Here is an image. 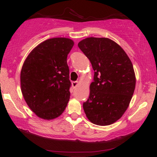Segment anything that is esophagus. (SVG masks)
Instances as JSON below:
<instances>
[{
	"label": "esophagus",
	"mask_w": 157,
	"mask_h": 157,
	"mask_svg": "<svg viewBox=\"0 0 157 157\" xmlns=\"http://www.w3.org/2000/svg\"><path fill=\"white\" fill-rule=\"evenodd\" d=\"M78 83H79V81H73V82H72L73 87L76 88V87L78 85Z\"/></svg>",
	"instance_id": "obj_1"
}]
</instances>
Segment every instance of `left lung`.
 Here are the masks:
<instances>
[{"instance_id":"obj_1","label":"left lung","mask_w":157,"mask_h":157,"mask_svg":"<svg viewBox=\"0 0 157 157\" xmlns=\"http://www.w3.org/2000/svg\"><path fill=\"white\" fill-rule=\"evenodd\" d=\"M78 46L94 71L83 110L93 124L110 125L123 116L134 94L136 77L132 61L119 45L107 38H85Z\"/></svg>"}]
</instances>
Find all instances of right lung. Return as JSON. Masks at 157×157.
Returning a JSON list of instances; mask_svg holds the SVG:
<instances>
[{"label":"right lung","mask_w":157,"mask_h":157,"mask_svg":"<svg viewBox=\"0 0 157 157\" xmlns=\"http://www.w3.org/2000/svg\"><path fill=\"white\" fill-rule=\"evenodd\" d=\"M74 44L69 38H50L33 48L23 63L21 91L39 118L55 119L67 106L71 86L67 56Z\"/></svg>","instance_id":"right-lung-1"}]
</instances>
